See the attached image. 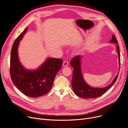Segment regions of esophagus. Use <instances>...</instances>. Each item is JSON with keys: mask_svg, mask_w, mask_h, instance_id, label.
Listing matches in <instances>:
<instances>
[{"mask_svg": "<svg viewBox=\"0 0 128 128\" xmlns=\"http://www.w3.org/2000/svg\"><path fill=\"white\" fill-rule=\"evenodd\" d=\"M62 65H63L64 67H66V66H67L68 65V61H66V60L64 61V62H63Z\"/></svg>", "mask_w": 128, "mask_h": 128, "instance_id": "34e87169", "label": "esophagus"}]
</instances>
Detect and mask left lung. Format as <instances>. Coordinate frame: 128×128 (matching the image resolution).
Here are the masks:
<instances>
[{
	"label": "left lung",
	"mask_w": 128,
	"mask_h": 128,
	"mask_svg": "<svg viewBox=\"0 0 128 128\" xmlns=\"http://www.w3.org/2000/svg\"><path fill=\"white\" fill-rule=\"evenodd\" d=\"M110 42L116 44V50L118 55V60L120 66V54L118 42L115 36L113 34L112 39L110 40ZM80 56H77L74 57L70 61V65L73 67L72 77V86L75 94L80 98H95L102 96L109 89L113 86V84L116 80L118 72L112 83L106 87L103 88H94L88 85L82 77L80 70Z\"/></svg>",
	"instance_id": "obj_1"
}]
</instances>
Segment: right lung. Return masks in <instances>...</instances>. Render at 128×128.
Listing matches in <instances>:
<instances>
[{
  "instance_id": "obj_1",
  "label": "right lung",
  "mask_w": 128,
  "mask_h": 128,
  "mask_svg": "<svg viewBox=\"0 0 128 128\" xmlns=\"http://www.w3.org/2000/svg\"><path fill=\"white\" fill-rule=\"evenodd\" d=\"M26 30L27 28L16 38L12 48L10 75L13 84L22 93L30 97L36 98L48 94L51 90L56 74L61 68L63 60L48 58L36 70L25 69L18 60V48Z\"/></svg>"
}]
</instances>
